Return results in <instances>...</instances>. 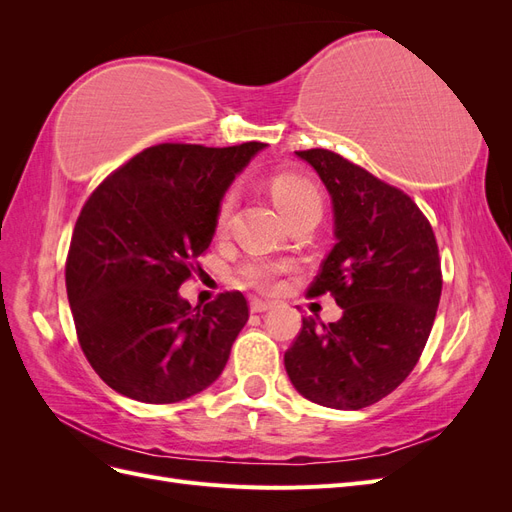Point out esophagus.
I'll return each instance as SVG.
<instances>
[{"label":"esophagus","instance_id":"obj_1","mask_svg":"<svg viewBox=\"0 0 512 512\" xmlns=\"http://www.w3.org/2000/svg\"><path fill=\"white\" fill-rule=\"evenodd\" d=\"M273 307L271 301H262V299H252L250 303V309L254 314H262V312H269V309Z\"/></svg>","mask_w":512,"mask_h":512}]
</instances>
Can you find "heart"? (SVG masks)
I'll list each match as a JSON object with an SVG mask.
<instances>
[{
    "label": "heart",
    "mask_w": 512,
    "mask_h": 512,
    "mask_svg": "<svg viewBox=\"0 0 512 512\" xmlns=\"http://www.w3.org/2000/svg\"><path fill=\"white\" fill-rule=\"evenodd\" d=\"M269 190L275 198L277 207H280L286 218L292 220L294 215L305 213V211H320L322 209V196L316 188V183L299 173H277L269 179ZM237 192L226 190L220 198L218 209H215V232L224 235L230 224L232 209H235ZM290 260H269V258H252L241 265L239 269V280L241 284L256 288L260 292H275L282 286V275L292 271Z\"/></svg>",
    "instance_id": "obj_1"
}]
</instances>
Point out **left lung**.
<instances>
[{"label": "left lung", "instance_id": "obj_1", "mask_svg": "<svg viewBox=\"0 0 512 512\" xmlns=\"http://www.w3.org/2000/svg\"><path fill=\"white\" fill-rule=\"evenodd\" d=\"M333 200L337 243L307 288L331 292L342 318L303 327L284 354L305 399L361 410L393 393L421 359L436 320L442 269L429 220L414 200L329 149L297 151Z\"/></svg>", "mask_w": 512, "mask_h": 512}]
</instances>
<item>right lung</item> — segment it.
Wrapping results in <instances>:
<instances>
[{
  "instance_id": "obj_1",
  "label": "right lung",
  "mask_w": 512,
  "mask_h": 512,
  "mask_svg": "<svg viewBox=\"0 0 512 512\" xmlns=\"http://www.w3.org/2000/svg\"><path fill=\"white\" fill-rule=\"evenodd\" d=\"M265 143H162L91 192L76 220L66 290L76 335L113 391L175 404L218 380L250 318L241 292L205 307L181 299L215 232L228 185Z\"/></svg>"
}]
</instances>
